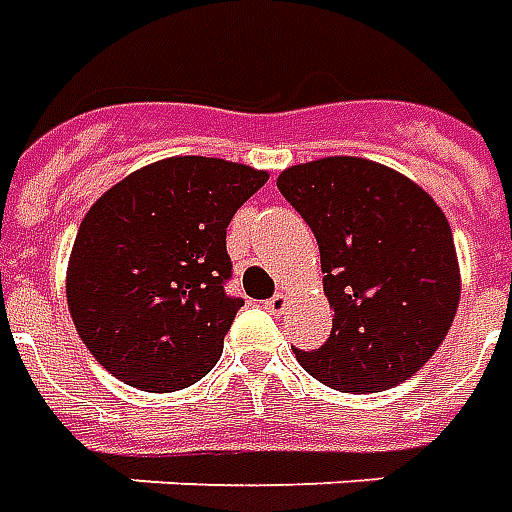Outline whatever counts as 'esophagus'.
<instances>
[{"label": "esophagus", "mask_w": 512, "mask_h": 512, "mask_svg": "<svg viewBox=\"0 0 512 512\" xmlns=\"http://www.w3.org/2000/svg\"><path fill=\"white\" fill-rule=\"evenodd\" d=\"M264 308H267L270 314H284V311H286V295H284V292H275L270 300H264Z\"/></svg>", "instance_id": "34e87169"}]
</instances>
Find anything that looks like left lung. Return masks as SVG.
Here are the masks:
<instances>
[{
	"instance_id": "obj_1",
	"label": "left lung",
	"mask_w": 512,
	"mask_h": 512,
	"mask_svg": "<svg viewBox=\"0 0 512 512\" xmlns=\"http://www.w3.org/2000/svg\"><path fill=\"white\" fill-rule=\"evenodd\" d=\"M320 245L333 308L328 342L297 350L308 375L339 391L391 389L444 342L460 300L447 217L397 170L325 157L278 176Z\"/></svg>"
}]
</instances>
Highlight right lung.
Masks as SVG:
<instances>
[{
    "label": "right lung",
    "instance_id": "1",
    "mask_svg": "<svg viewBox=\"0 0 512 512\" xmlns=\"http://www.w3.org/2000/svg\"><path fill=\"white\" fill-rule=\"evenodd\" d=\"M267 181L264 170L173 157L101 195L68 262V311L107 372L134 389L179 391L223 353L242 308L226 292V228Z\"/></svg>",
    "mask_w": 512,
    "mask_h": 512
}]
</instances>
